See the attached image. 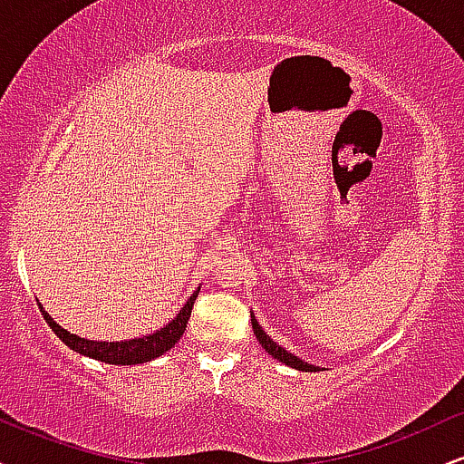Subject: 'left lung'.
<instances>
[{"label":"left lung","mask_w":464,"mask_h":464,"mask_svg":"<svg viewBox=\"0 0 464 464\" xmlns=\"http://www.w3.org/2000/svg\"><path fill=\"white\" fill-rule=\"evenodd\" d=\"M250 321H253V332H255V335H257L259 344H262V347H264L266 351H268V353L273 355L275 360L284 362V364L292 366V369H299V371H305V372H312V371H321V369H318V366H312V364H307V362H303L301 358H296V355L287 353L285 349H281L279 344H276L275 340L270 338V335L266 334L262 327H259L257 321H255V316H250Z\"/></svg>","instance_id":"8db88e82"}]
</instances>
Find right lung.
Returning a JSON list of instances; mask_svg holds the SVG:
<instances>
[{"mask_svg":"<svg viewBox=\"0 0 464 464\" xmlns=\"http://www.w3.org/2000/svg\"><path fill=\"white\" fill-rule=\"evenodd\" d=\"M198 290L189 296V301L185 303L183 310L179 312V316L172 323H168L159 332L143 335V338L135 340H124V343H98V340H84L80 335L69 334L67 329H63L61 324L52 321V316L41 307L45 323L50 324V329L54 332L69 349H73L76 353L87 355V358L106 362V364H120V366H130V364H143V362H150L159 355H163L165 351L172 349L179 343L180 335H183L188 321L191 316V307H194Z\"/></svg>","mask_w":464,"mask_h":464,"instance_id":"add662e5","label":"right lung"}]
</instances>
